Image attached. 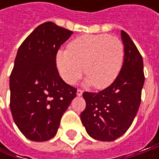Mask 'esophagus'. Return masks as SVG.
Returning a JSON list of instances; mask_svg holds the SVG:
<instances>
[{
  "label": "esophagus",
  "mask_w": 159,
  "mask_h": 159,
  "mask_svg": "<svg viewBox=\"0 0 159 159\" xmlns=\"http://www.w3.org/2000/svg\"><path fill=\"white\" fill-rule=\"evenodd\" d=\"M82 94H83V91L81 90V89H78V90H77V95H78V96L82 95Z\"/></svg>",
  "instance_id": "esophagus-1"
}]
</instances>
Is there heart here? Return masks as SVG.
Listing matches in <instances>:
<instances>
[{
    "label": "heart",
    "instance_id": "heart-1",
    "mask_svg": "<svg viewBox=\"0 0 159 159\" xmlns=\"http://www.w3.org/2000/svg\"><path fill=\"white\" fill-rule=\"evenodd\" d=\"M125 48L117 37L108 34H87L72 40L67 50L57 54V66L61 77L75 83L83 72L85 84L102 89L116 80L121 70Z\"/></svg>",
    "mask_w": 159,
    "mask_h": 159
}]
</instances>
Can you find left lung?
<instances>
[{
    "label": "left lung",
    "instance_id": "obj_1",
    "mask_svg": "<svg viewBox=\"0 0 159 159\" xmlns=\"http://www.w3.org/2000/svg\"><path fill=\"white\" fill-rule=\"evenodd\" d=\"M125 57L113 83L98 93L84 92L86 109L80 114L89 136L112 142L132 125L141 103L144 84L143 61L129 35L121 31Z\"/></svg>",
    "mask_w": 159,
    "mask_h": 159
}]
</instances>
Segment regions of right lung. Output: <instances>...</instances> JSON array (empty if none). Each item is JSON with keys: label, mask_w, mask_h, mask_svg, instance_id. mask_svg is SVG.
Instances as JSON below:
<instances>
[{"label": "right lung", "mask_w": 159, "mask_h": 159, "mask_svg": "<svg viewBox=\"0 0 159 159\" xmlns=\"http://www.w3.org/2000/svg\"><path fill=\"white\" fill-rule=\"evenodd\" d=\"M73 34L53 22L40 25L19 47L9 78L10 111L18 129L34 142L57 133L60 120L77 89L58 73L56 58Z\"/></svg>", "instance_id": "right-lung-1"}]
</instances>
